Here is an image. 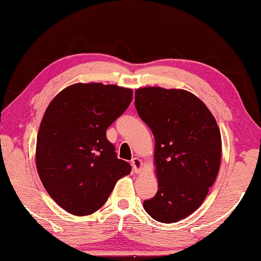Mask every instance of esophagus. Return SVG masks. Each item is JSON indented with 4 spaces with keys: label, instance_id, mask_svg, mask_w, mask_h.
Returning <instances> with one entry per match:
<instances>
[{
    "label": "esophagus",
    "instance_id": "esophagus-1",
    "mask_svg": "<svg viewBox=\"0 0 261 261\" xmlns=\"http://www.w3.org/2000/svg\"><path fill=\"white\" fill-rule=\"evenodd\" d=\"M131 165H132V168H134V172L136 173V174H139V173L143 171L144 164H143L142 159L134 158L131 160Z\"/></svg>",
    "mask_w": 261,
    "mask_h": 261
}]
</instances>
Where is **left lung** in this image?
I'll return each instance as SVG.
<instances>
[{"instance_id":"obj_1","label":"left lung","mask_w":261,"mask_h":261,"mask_svg":"<svg viewBox=\"0 0 261 261\" xmlns=\"http://www.w3.org/2000/svg\"><path fill=\"white\" fill-rule=\"evenodd\" d=\"M139 117L154 136L155 196L144 201L153 220L175 223L203 203L220 171V127L203 102L185 89L136 90Z\"/></svg>"}]
</instances>
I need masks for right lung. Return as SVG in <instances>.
Segmentation results:
<instances>
[{"instance_id":"1","label":"right lung","mask_w":261,"mask_h":261,"mask_svg":"<svg viewBox=\"0 0 261 261\" xmlns=\"http://www.w3.org/2000/svg\"><path fill=\"white\" fill-rule=\"evenodd\" d=\"M132 100V89L116 85L74 84L49 103L37 136L36 166L57 204L87 216L106 203L115 185L130 174L107 129Z\"/></svg>"}]
</instances>
